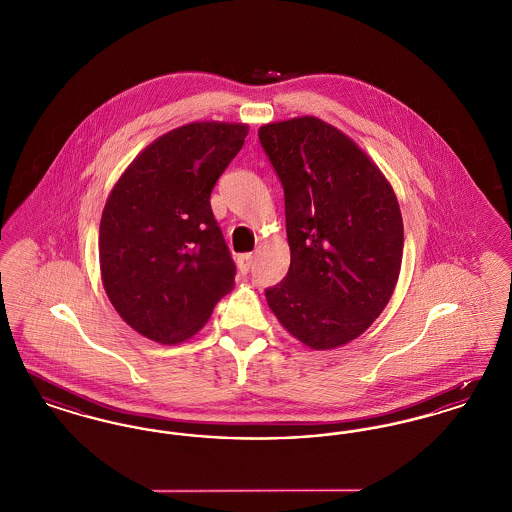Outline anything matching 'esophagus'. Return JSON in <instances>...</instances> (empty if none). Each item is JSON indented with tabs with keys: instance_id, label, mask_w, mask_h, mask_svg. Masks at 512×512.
<instances>
[{
	"instance_id": "obj_1",
	"label": "esophagus",
	"mask_w": 512,
	"mask_h": 512,
	"mask_svg": "<svg viewBox=\"0 0 512 512\" xmlns=\"http://www.w3.org/2000/svg\"><path fill=\"white\" fill-rule=\"evenodd\" d=\"M253 265V253H244V255H240L238 257V268L242 270V272H249V268Z\"/></svg>"
}]
</instances>
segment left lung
<instances>
[{"label":"left lung","mask_w":512,"mask_h":512,"mask_svg":"<svg viewBox=\"0 0 512 512\" xmlns=\"http://www.w3.org/2000/svg\"><path fill=\"white\" fill-rule=\"evenodd\" d=\"M259 140L284 188L290 270L270 311L311 349L359 338L384 311L403 259V219L382 171L317 117L270 122Z\"/></svg>","instance_id":"8db88e82"}]
</instances>
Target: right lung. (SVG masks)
Wrapping results in <instances>:
<instances>
[{
  "mask_svg": "<svg viewBox=\"0 0 512 512\" xmlns=\"http://www.w3.org/2000/svg\"><path fill=\"white\" fill-rule=\"evenodd\" d=\"M247 132L242 122L174 128L128 165L107 197L101 282L122 320L149 340L192 338L234 288L236 265L209 197Z\"/></svg>",
  "mask_w": 512,
  "mask_h": 512,
  "instance_id": "obj_1",
  "label": "right lung"
}]
</instances>
